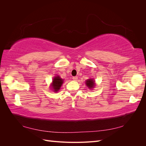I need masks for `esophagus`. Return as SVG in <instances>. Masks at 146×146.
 Masks as SVG:
<instances>
[{
  "label": "esophagus",
  "mask_w": 146,
  "mask_h": 146,
  "mask_svg": "<svg viewBox=\"0 0 146 146\" xmlns=\"http://www.w3.org/2000/svg\"><path fill=\"white\" fill-rule=\"evenodd\" d=\"M72 79L74 80V81H77V79H78V77H72Z\"/></svg>",
  "instance_id": "1"
}]
</instances>
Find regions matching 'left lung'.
Here are the masks:
<instances>
[{"label": "left lung", "instance_id": "left-lung-1", "mask_svg": "<svg viewBox=\"0 0 146 146\" xmlns=\"http://www.w3.org/2000/svg\"><path fill=\"white\" fill-rule=\"evenodd\" d=\"M86 85L88 86V88H89V89H92V88H94L95 86V81L94 80V79L92 78H90V79H88L87 80H86Z\"/></svg>", "mask_w": 146, "mask_h": 146}]
</instances>
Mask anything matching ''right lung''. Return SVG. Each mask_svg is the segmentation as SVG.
Segmentation results:
<instances>
[{"label": "right lung", "instance_id": "right-lung-1", "mask_svg": "<svg viewBox=\"0 0 146 146\" xmlns=\"http://www.w3.org/2000/svg\"><path fill=\"white\" fill-rule=\"evenodd\" d=\"M63 79L61 78L60 76H55L53 78L52 83L50 85L52 90H53V91L55 92H58L60 90L62 84L63 83Z\"/></svg>", "mask_w": 146, "mask_h": 146}]
</instances>
